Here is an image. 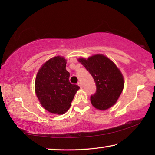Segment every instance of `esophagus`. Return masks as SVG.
<instances>
[{"label": "esophagus", "mask_w": 155, "mask_h": 155, "mask_svg": "<svg viewBox=\"0 0 155 155\" xmlns=\"http://www.w3.org/2000/svg\"><path fill=\"white\" fill-rule=\"evenodd\" d=\"M78 85H79V86H80L81 87H82V84H81V81H79V82L78 83Z\"/></svg>", "instance_id": "esophagus-1"}]
</instances>
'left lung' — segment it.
I'll use <instances>...</instances> for the list:
<instances>
[{
	"mask_svg": "<svg viewBox=\"0 0 155 155\" xmlns=\"http://www.w3.org/2000/svg\"><path fill=\"white\" fill-rule=\"evenodd\" d=\"M93 77L96 92L91 97L92 106L99 110H107L114 106L124 87L122 73L113 61L105 55L97 54L87 59L78 58Z\"/></svg>",
	"mask_w": 155,
	"mask_h": 155,
	"instance_id": "left-lung-1",
	"label": "left lung"
}]
</instances>
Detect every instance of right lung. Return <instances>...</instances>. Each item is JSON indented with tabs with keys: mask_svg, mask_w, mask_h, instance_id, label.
Here are the masks:
<instances>
[{
	"mask_svg": "<svg viewBox=\"0 0 155 155\" xmlns=\"http://www.w3.org/2000/svg\"><path fill=\"white\" fill-rule=\"evenodd\" d=\"M67 61L55 56L48 60L39 70L35 90L41 105L48 112L63 114L70 108L76 92L80 88L70 82L66 70Z\"/></svg>",
	"mask_w": 155,
	"mask_h": 155,
	"instance_id": "add662e5",
	"label": "right lung"
}]
</instances>
